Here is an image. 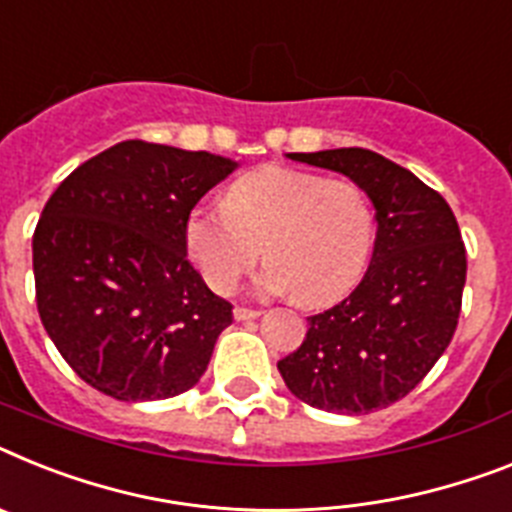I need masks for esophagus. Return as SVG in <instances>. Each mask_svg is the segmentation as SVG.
<instances>
[{
    "label": "esophagus",
    "instance_id": "34e87169",
    "mask_svg": "<svg viewBox=\"0 0 512 512\" xmlns=\"http://www.w3.org/2000/svg\"><path fill=\"white\" fill-rule=\"evenodd\" d=\"M236 320H255L260 317V309H249V307H236L234 309Z\"/></svg>",
    "mask_w": 512,
    "mask_h": 512
}]
</instances>
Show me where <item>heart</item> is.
<instances>
[{
    "instance_id": "b5f03b06",
    "label": "heart",
    "mask_w": 512,
    "mask_h": 512,
    "mask_svg": "<svg viewBox=\"0 0 512 512\" xmlns=\"http://www.w3.org/2000/svg\"><path fill=\"white\" fill-rule=\"evenodd\" d=\"M375 208L351 179L263 166L239 176L226 205H200L184 223L187 257L210 289L229 294L260 257L263 294L325 307L354 289L375 249Z\"/></svg>"
}]
</instances>
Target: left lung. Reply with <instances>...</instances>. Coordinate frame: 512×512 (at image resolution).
I'll return each mask as SVG.
<instances>
[{
    "mask_svg": "<svg viewBox=\"0 0 512 512\" xmlns=\"http://www.w3.org/2000/svg\"><path fill=\"white\" fill-rule=\"evenodd\" d=\"M349 176L375 205L377 239L362 283L307 317L302 346L278 362L299 401L333 414L388 409L424 380L453 341L466 247L440 192L367 148L289 153Z\"/></svg>",
    "mask_w": 512,
    "mask_h": 512,
    "instance_id": "left-lung-1",
    "label": "left lung"
}]
</instances>
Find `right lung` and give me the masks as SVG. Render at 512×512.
I'll return each mask as SVG.
<instances>
[{"label":"right lung","mask_w":512,"mask_h":512,"mask_svg":"<svg viewBox=\"0 0 512 512\" xmlns=\"http://www.w3.org/2000/svg\"><path fill=\"white\" fill-rule=\"evenodd\" d=\"M234 169L124 140L49 197L33 234L36 304L80 380L117 401H161L203 377L234 315L187 260L184 223Z\"/></svg>","instance_id":"1"}]
</instances>
